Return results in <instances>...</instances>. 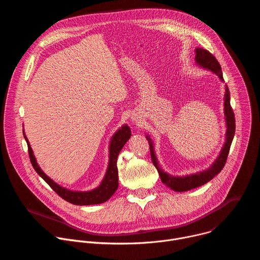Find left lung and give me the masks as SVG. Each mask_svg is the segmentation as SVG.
Returning a JSON list of instances; mask_svg holds the SVG:
<instances>
[{"mask_svg": "<svg viewBox=\"0 0 260 260\" xmlns=\"http://www.w3.org/2000/svg\"><path fill=\"white\" fill-rule=\"evenodd\" d=\"M196 63L197 66L209 70L212 73H214L215 75L219 77L221 81H224L223 75H222V71L219 62L215 58L213 54H211L208 50L203 49V48H196ZM230 90L228 85L225 84V92H224V119L226 123V133H225V142L223 147L218 155V157L214 160V162L211 165V167L207 170H204L202 172H198L196 174H190V175H185V176H173L162 170V168L159 166V162L157 160L155 151H154V146L151 138L149 135H146V139L149 142L150 146V154H151V159L156 168L160 180L164 184H166L167 186L174 191L178 192H183V191H187L193 188H197L199 186H202V185L206 184L207 182L211 181L217 174L221 172V170L223 169L225 166L229 152H230V148L235 136L236 132V119H235V114L234 111L231 106V95H230Z\"/></svg>", "mask_w": 260, "mask_h": 260, "instance_id": "1", "label": "left lung"}]
</instances>
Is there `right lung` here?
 <instances>
[{
  "mask_svg": "<svg viewBox=\"0 0 260 260\" xmlns=\"http://www.w3.org/2000/svg\"><path fill=\"white\" fill-rule=\"evenodd\" d=\"M132 134L131 128L127 124H124L119 128L110 141L109 145V162L106 174L100 183L98 187L88 190V191H76V190H70L66 187L60 186L57 183H55L51 178H49L39 167L38 162L36 160L34 155L32 149L29 145V142L24 134L23 137L26 141L27 148H28V154L29 159L31 162L32 168L35 171L38 173V175L49 185V186L64 201L77 206H88V205H98L107 202L111 197L114 194V192L118 188V170H117V157L120 153L121 149L125 143L129 140Z\"/></svg>",
  "mask_w": 260,
  "mask_h": 260,
  "instance_id": "1",
  "label": "right lung"
}]
</instances>
